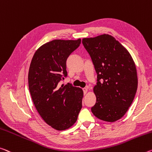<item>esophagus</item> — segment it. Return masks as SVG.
<instances>
[{"label":"esophagus","mask_w":152,"mask_h":152,"mask_svg":"<svg viewBox=\"0 0 152 152\" xmlns=\"http://www.w3.org/2000/svg\"><path fill=\"white\" fill-rule=\"evenodd\" d=\"M83 92H84V95L86 94V93H87V91H88L87 88H83Z\"/></svg>","instance_id":"34e87169"}]
</instances>
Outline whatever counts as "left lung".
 I'll use <instances>...</instances> for the list:
<instances>
[{
	"mask_svg": "<svg viewBox=\"0 0 152 152\" xmlns=\"http://www.w3.org/2000/svg\"><path fill=\"white\" fill-rule=\"evenodd\" d=\"M83 44L97 74L93 88L97 100L91 111L103 121H116L126 114L137 92L134 62L126 48L111 35L85 38Z\"/></svg>",
	"mask_w": 152,
	"mask_h": 152,
	"instance_id": "8db88e82",
	"label": "left lung"
}]
</instances>
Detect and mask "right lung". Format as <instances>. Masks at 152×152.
Here are the masks:
<instances>
[{
	"mask_svg": "<svg viewBox=\"0 0 152 152\" xmlns=\"http://www.w3.org/2000/svg\"><path fill=\"white\" fill-rule=\"evenodd\" d=\"M80 43V38L45 43L35 52L29 68V90L36 109L57 131L70 128L82 108L83 90L69 83L59 85L67 75V57Z\"/></svg>",
	"mask_w": 152,
	"mask_h": 152,
	"instance_id": "right-lung-1",
	"label": "right lung"
}]
</instances>
